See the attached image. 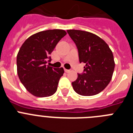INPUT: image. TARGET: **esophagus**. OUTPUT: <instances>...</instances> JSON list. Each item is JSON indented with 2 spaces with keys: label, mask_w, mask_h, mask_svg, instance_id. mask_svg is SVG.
I'll return each mask as SVG.
<instances>
[{
  "label": "esophagus",
  "mask_w": 133,
  "mask_h": 133,
  "mask_svg": "<svg viewBox=\"0 0 133 133\" xmlns=\"http://www.w3.org/2000/svg\"><path fill=\"white\" fill-rule=\"evenodd\" d=\"M64 71L66 72H70V70H69V69H64Z\"/></svg>",
  "instance_id": "34e87169"
}]
</instances>
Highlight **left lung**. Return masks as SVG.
Masks as SVG:
<instances>
[{
    "label": "left lung",
    "instance_id": "obj_1",
    "mask_svg": "<svg viewBox=\"0 0 133 133\" xmlns=\"http://www.w3.org/2000/svg\"><path fill=\"white\" fill-rule=\"evenodd\" d=\"M67 32L78 49L80 63H85L83 72L72 83L75 92L83 96L101 92L110 83L115 69L112 52L108 44L96 35L79 30Z\"/></svg>",
    "mask_w": 133,
    "mask_h": 133
}]
</instances>
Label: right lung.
Listing matches in <instances>:
<instances>
[{"label": "right lung", "mask_w": 133, "mask_h": 133, "mask_svg": "<svg viewBox=\"0 0 133 133\" xmlns=\"http://www.w3.org/2000/svg\"><path fill=\"white\" fill-rule=\"evenodd\" d=\"M66 35L64 30L41 31L30 36L21 46L16 58L21 82L35 97H50L56 92L63 68L46 65L57 43Z\"/></svg>", "instance_id": "1"}]
</instances>
